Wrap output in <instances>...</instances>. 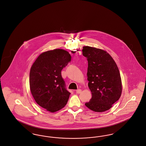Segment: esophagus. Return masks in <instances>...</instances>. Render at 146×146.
Instances as JSON below:
<instances>
[{
  "instance_id": "34e87169",
  "label": "esophagus",
  "mask_w": 146,
  "mask_h": 146,
  "mask_svg": "<svg viewBox=\"0 0 146 146\" xmlns=\"http://www.w3.org/2000/svg\"><path fill=\"white\" fill-rule=\"evenodd\" d=\"M81 92H82V90L80 89H77V90H76V93H77V94H80V93H81Z\"/></svg>"
}]
</instances>
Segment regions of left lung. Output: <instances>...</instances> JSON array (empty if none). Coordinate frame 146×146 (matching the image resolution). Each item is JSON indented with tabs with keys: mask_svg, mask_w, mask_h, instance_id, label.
<instances>
[{
	"mask_svg": "<svg viewBox=\"0 0 146 146\" xmlns=\"http://www.w3.org/2000/svg\"><path fill=\"white\" fill-rule=\"evenodd\" d=\"M82 54L88 60L87 80L92 96L85 105L95 112L106 111L112 108L121 94L118 68L113 59L104 50L84 46Z\"/></svg>",
	"mask_w": 146,
	"mask_h": 146,
	"instance_id": "1",
	"label": "left lung"
}]
</instances>
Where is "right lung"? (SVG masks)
<instances>
[{
    "instance_id": "right-lung-1",
    "label": "right lung",
    "mask_w": 146,
    "mask_h": 146,
    "mask_svg": "<svg viewBox=\"0 0 146 146\" xmlns=\"http://www.w3.org/2000/svg\"><path fill=\"white\" fill-rule=\"evenodd\" d=\"M68 51L62 49L43 52L32 65L30 89L36 102L51 112L66 105L70 93L65 87L61 71L71 61Z\"/></svg>"
}]
</instances>
